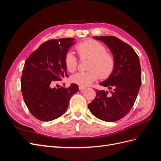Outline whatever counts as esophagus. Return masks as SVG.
<instances>
[{
	"label": "esophagus",
	"mask_w": 161,
	"mask_h": 161,
	"mask_svg": "<svg viewBox=\"0 0 161 161\" xmlns=\"http://www.w3.org/2000/svg\"><path fill=\"white\" fill-rule=\"evenodd\" d=\"M86 89V87L85 86H79V90L80 91H83Z\"/></svg>",
	"instance_id": "1"
}]
</instances>
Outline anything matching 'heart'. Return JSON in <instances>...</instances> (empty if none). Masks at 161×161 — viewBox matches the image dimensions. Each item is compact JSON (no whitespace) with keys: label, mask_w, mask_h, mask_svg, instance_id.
<instances>
[{"label":"heart","mask_w":161,"mask_h":161,"mask_svg":"<svg viewBox=\"0 0 161 161\" xmlns=\"http://www.w3.org/2000/svg\"><path fill=\"white\" fill-rule=\"evenodd\" d=\"M76 49L81 58L89 59L87 72H80L73 75L70 80L73 83L81 86L90 85L99 77L105 79L113 72L115 60L114 56L106 52V47L100 42L95 40H88L80 43ZM65 64L69 72H74L77 68L78 60L71 52L66 53Z\"/></svg>","instance_id":"1"}]
</instances>
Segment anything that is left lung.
I'll use <instances>...</instances> for the list:
<instances>
[{
  "label": "left lung",
  "mask_w": 161,
  "mask_h": 161,
  "mask_svg": "<svg viewBox=\"0 0 161 161\" xmlns=\"http://www.w3.org/2000/svg\"><path fill=\"white\" fill-rule=\"evenodd\" d=\"M108 47L115 64L113 72L100 85L108 91L96 90L95 99L88 105L91 114L105 121H118L132 108L141 86L139 58L130 45L114 36L93 37Z\"/></svg>",
  "instance_id": "left-lung-1"
}]
</instances>
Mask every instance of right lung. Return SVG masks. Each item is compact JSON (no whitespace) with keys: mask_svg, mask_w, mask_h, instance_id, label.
Listing matches in <instances>:
<instances>
[{"mask_svg":"<svg viewBox=\"0 0 161 161\" xmlns=\"http://www.w3.org/2000/svg\"><path fill=\"white\" fill-rule=\"evenodd\" d=\"M74 38H61L43 43L25 60L21 76V92L31 114L48 121L65 113L70 97L79 91L72 83L69 88L53 87L66 74L65 56L76 42Z\"/></svg>","mask_w":161,"mask_h":161,"instance_id":"add662e5","label":"right lung"}]
</instances>
